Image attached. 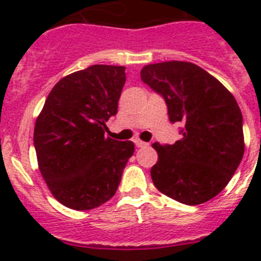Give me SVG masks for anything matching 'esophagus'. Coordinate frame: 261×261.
<instances>
[{
    "label": "esophagus",
    "mask_w": 261,
    "mask_h": 261,
    "mask_svg": "<svg viewBox=\"0 0 261 261\" xmlns=\"http://www.w3.org/2000/svg\"><path fill=\"white\" fill-rule=\"evenodd\" d=\"M134 143H135V146H137V147H146V146H149V143L143 142V141H141V139H135Z\"/></svg>",
    "instance_id": "34e87169"
}]
</instances>
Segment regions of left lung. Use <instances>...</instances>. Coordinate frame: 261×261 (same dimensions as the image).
Segmentation results:
<instances>
[{
  "instance_id": "left-lung-1",
  "label": "left lung",
  "mask_w": 261,
  "mask_h": 261,
  "mask_svg": "<svg viewBox=\"0 0 261 261\" xmlns=\"http://www.w3.org/2000/svg\"><path fill=\"white\" fill-rule=\"evenodd\" d=\"M141 79L161 94L172 123L181 122V139L153 143L155 188L188 206L210 200L227 186L244 155L243 114L234 96L191 62L146 65Z\"/></svg>"
}]
</instances>
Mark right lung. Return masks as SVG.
<instances>
[{
  "label": "right lung",
  "mask_w": 261,
  "mask_h": 261,
  "mask_svg": "<svg viewBox=\"0 0 261 261\" xmlns=\"http://www.w3.org/2000/svg\"><path fill=\"white\" fill-rule=\"evenodd\" d=\"M126 67L93 65L59 80L34 131L38 165L54 198L73 210L110 200L134 153L131 141L104 137L118 112Z\"/></svg>",
  "instance_id": "right-lung-1"
}]
</instances>
